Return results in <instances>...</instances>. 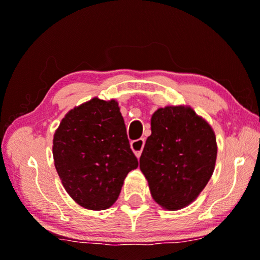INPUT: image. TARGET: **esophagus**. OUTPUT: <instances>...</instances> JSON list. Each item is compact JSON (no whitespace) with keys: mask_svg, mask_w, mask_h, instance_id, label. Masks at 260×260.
I'll list each match as a JSON object with an SVG mask.
<instances>
[{"mask_svg":"<svg viewBox=\"0 0 260 260\" xmlns=\"http://www.w3.org/2000/svg\"><path fill=\"white\" fill-rule=\"evenodd\" d=\"M144 143H145V141L143 140V138H140V140L131 142V149H133V151L135 152V155H136L137 158L141 157L142 150H143V148H144Z\"/></svg>","mask_w":260,"mask_h":260,"instance_id":"1","label":"esophagus"}]
</instances>
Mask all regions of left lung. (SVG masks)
Segmentation results:
<instances>
[{"label": "left lung", "instance_id": "obj_1", "mask_svg": "<svg viewBox=\"0 0 260 260\" xmlns=\"http://www.w3.org/2000/svg\"><path fill=\"white\" fill-rule=\"evenodd\" d=\"M216 152L212 126L189 106L155 111L140 158L152 199L169 211L191 204L214 172Z\"/></svg>", "mask_w": 260, "mask_h": 260}]
</instances>
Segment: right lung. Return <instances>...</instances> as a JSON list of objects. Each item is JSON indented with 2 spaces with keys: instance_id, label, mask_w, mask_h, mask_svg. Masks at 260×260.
I'll return each instance as SVG.
<instances>
[{
  "instance_id": "right-lung-1",
  "label": "right lung",
  "mask_w": 260,
  "mask_h": 260,
  "mask_svg": "<svg viewBox=\"0 0 260 260\" xmlns=\"http://www.w3.org/2000/svg\"><path fill=\"white\" fill-rule=\"evenodd\" d=\"M53 158L78 205L92 211L111 207L127 173L138 167L118 103L95 97L67 112L53 138Z\"/></svg>"
}]
</instances>
